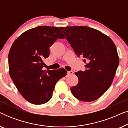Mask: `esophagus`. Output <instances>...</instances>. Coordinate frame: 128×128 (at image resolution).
<instances>
[{
  "mask_svg": "<svg viewBox=\"0 0 128 128\" xmlns=\"http://www.w3.org/2000/svg\"><path fill=\"white\" fill-rule=\"evenodd\" d=\"M68 74L69 75H72L73 74V72L72 70H70V71H68Z\"/></svg>",
  "mask_w": 128,
  "mask_h": 128,
  "instance_id": "34e87169",
  "label": "esophagus"
}]
</instances>
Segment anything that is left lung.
<instances>
[{
    "label": "left lung",
    "instance_id": "obj_1",
    "mask_svg": "<svg viewBox=\"0 0 128 128\" xmlns=\"http://www.w3.org/2000/svg\"><path fill=\"white\" fill-rule=\"evenodd\" d=\"M75 54L84 58L85 70L75 73L78 84L70 88L76 98L96 100L109 88L119 64L116 48L112 40L86 26L60 27Z\"/></svg>",
    "mask_w": 128,
    "mask_h": 128
}]
</instances>
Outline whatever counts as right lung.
<instances>
[{
    "instance_id": "obj_1",
    "label": "right lung",
    "mask_w": 128,
    "mask_h": 128,
    "mask_svg": "<svg viewBox=\"0 0 128 128\" xmlns=\"http://www.w3.org/2000/svg\"><path fill=\"white\" fill-rule=\"evenodd\" d=\"M58 38H64L59 27L40 26L22 33L10 48V76L22 96L32 104L50 101L56 83L67 73L62 68L43 69V59L50 55L49 48Z\"/></svg>"
}]
</instances>
